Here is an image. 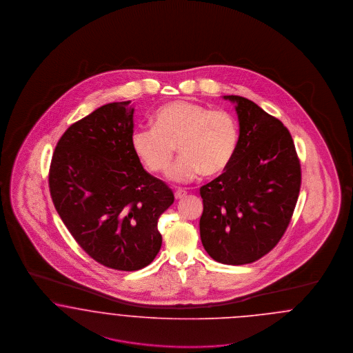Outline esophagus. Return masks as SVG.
Returning a JSON list of instances; mask_svg holds the SVG:
<instances>
[{
  "instance_id": "esophagus-1",
  "label": "esophagus",
  "mask_w": 353,
  "mask_h": 353,
  "mask_svg": "<svg viewBox=\"0 0 353 353\" xmlns=\"http://www.w3.org/2000/svg\"><path fill=\"white\" fill-rule=\"evenodd\" d=\"M174 195H175V199H183L184 196L187 195V191H184V190H176V191L174 192Z\"/></svg>"
}]
</instances>
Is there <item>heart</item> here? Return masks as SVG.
I'll return each mask as SVG.
<instances>
[{
  "label": "heart",
  "mask_w": 353,
  "mask_h": 353,
  "mask_svg": "<svg viewBox=\"0 0 353 353\" xmlns=\"http://www.w3.org/2000/svg\"><path fill=\"white\" fill-rule=\"evenodd\" d=\"M181 153L168 176L175 183H190L216 175L230 166L239 146V123L224 109H210L199 103L178 100L158 108L153 126L132 133V148L152 172L168 169Z\"/></svg>",
  "instance_id": "heart-1"
}]
</instances>
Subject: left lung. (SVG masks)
I'll return each mask as SVG.
<instances>
[{
  "label": "left lung",
  "instance_id": "8db88e82",
  "mask_svg": "<svg viewBox=\"0 0 353 353\" xmlns=\"http://www.w3.org/2000/svg\"><path fill=\"white\" fill-rule=\"evenodd\" d=\"M239 146L221 175L200 187V239L221 263L245 265L268 254L288 230L301 190V163L288 128L241 96Z\"/></svg>",
  "mask_w": 353,
  "mask_h": 353
}]
</instances>
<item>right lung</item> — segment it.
Instances as JSON below:
<instances>
[{"label": "right lung", "instance_id": "1", "mask_svg": "<svg viewBox=\"0 0 353 353\" xmlns=\"http://www.w3.org/2000/svg\"><path fill=\"white\" fill-rule=\"evenodd\" d=\"M130 101L97 108L72 123L52 154V203L77 244L123 272L148 266L162 236L158 219L174 203L169 185L146 172L132 148Z\"/></svg>", "mask_w": 353, "mask_h": 353}]
</instances>
